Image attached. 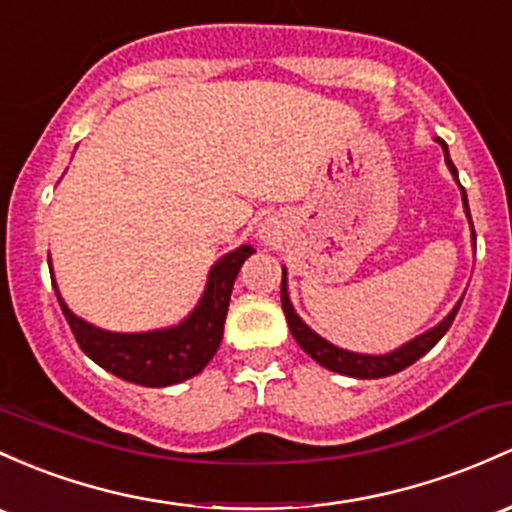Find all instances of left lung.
<instances>
[{"mask_svg":"<svg viewBox=\"0 0 512 512\" xmlns=\"http://www.w3.org/2000/svg\"><path fill=\"white\" fill-rule=\"evenodd\" d=\"M437 144L442 146L447 168L452 170L454 180L459 183V173H456L452 158H449L447 144H444L442 139H437ZM459 190H461V202H464V210H466V219H469V224H471V241H474V249H476V234H474V222H471L469 200H466V190L461 188V185H459ZM461 300L464 298H459V302L452 307V312H449L442 322L434 324V327L427 329V332H422L420 337L410 339V342L398 346V349L388 351V354H356V351L339 349V346L327 342V339L320 337L315 329H310L305 322L300 320V315L295 312L293 302H290L288 271H285V268H283V283H280V302H283L285 320H288L290 334H293L295 342L300 344V349L305 351L307 356H312V359H315L320 366L329 368V371H334V373H342V376H351V378H386V376H393V373L403 371V368H408L410 364H415L417 359H422V356H425L427 351H430L432 346L437 344L444 334H447V329L452 327L456 312H459Z\"/></svg>","mask_w":512,"mask_h":512,"instance_id":"8db88e82","label":"left lung"}]
</instances>
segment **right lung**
Returning a JSON list of instances; mask_svg holds the SVG:
<instances>
[{
  "label": "right lung",
  "instance_id": "right-lung-1",
  "mask_svg": "<svg viewBox=\"0 0 512 512\" xmlns=\"http://www.w3.org/2000/svg\"><path fill=\"white\" fill-rule=\"evenodd\" d=\"M251 254H256V249L249 244L224 254L210 268L205 293L195 310L183 322L166 329H151V332H109V329L85 322L75 312H70V307L60 298L56 278L51 276V280L60 310L73 329L80 349L97 366L136 386L166 388L197 376L217 354L234 280ZM48 266H51V258H48Z\"/></svg>",
  "mask_w": 512,
  "mask_h": 512
}]
</instances>
